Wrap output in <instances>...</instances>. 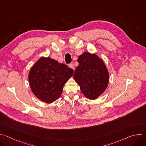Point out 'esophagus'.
<instances>
[{
  "mask_svg": "<svg viewBox=\"0 0 146 146\" xmlns=\"http://www.w3.org/2000/svg\"><path fill=\"white\" fill-rule=\"evenodd\" d=\"M69 68H70L71 69H74V65L73 64H69Z\"/></svg>",
  "mask_w": 146,
  "mask_h": 146,
  "instance_id": "34e87169",
  "label": "esophagus"
}]
</instances>
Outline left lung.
<instances>
[{
    "mask_svg": "<svg viewBox=\"0 0 146 146\" xmlns=\"http://www.w3.org/2000/svg\"><path fill=\"white\" fill-rule=\"evenodd\" d=\"M73 78L86 98L97 99L108 87L109 76L104 62L96 54L85 52L77 59Z\"/></svg>",
    "mask_w": 146,
    "mask_h": 146,
    "instance_id": "obj_1",
    "label": "left lung"
}]
</instances>
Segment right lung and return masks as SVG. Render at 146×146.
<instances>
[{
	"label": "right lung",
	"instance_id": "obj_1",
	"mask_svg": "<svg viewBox=\"0 0 146 146\" xmlns=\"http://www.w3.org/2000/svg\"><path fill=\"white\" fill-rule=\"evenodd\" d=\"M73 70L50 57L40 58L31 68L28 80L33 94L41 101L51 103L61 95Z\"/></svg>",
	"mask_w": 146,
	"mask_h": 146
}]
</instances>
